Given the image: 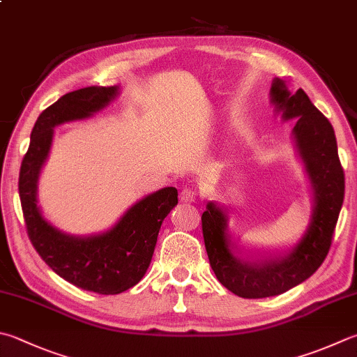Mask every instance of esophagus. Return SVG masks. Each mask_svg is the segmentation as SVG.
Here are the masks:
<instances>
[{"mask_svg":"<svg viewBox=\"0 0 357 357\" xmlns=\"http://www.w3.org/2000/svg\"><path fill=\"white\" fill-rule=\"evenodd\" d=\"M180 200L181 202H186V204L196 202L197 200V192L194 191V190H188V188H185V190L180 192Z\"/></svg>","mask_w":357,"mask_h":357,"instance_id":"obj_1","label":"esophagus"}]
</instances>
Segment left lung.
I'll list each match as a JSON object with an SVG mask.
<instances>
[{"mask_svg": "<svg viewBox=\"0 0 357 357\" xmlns=\"http://www.w3.org/2000/svg\"><path fill=\"white\" fill-rule=\"evenodd\" d=\"M271 102L283 121L297 119L292 138L311 183L312 216L303 236L289 250L248 261L233 250L224 206L208 202L202 230L210 266L222 286L242 298L273 297L311 277L326 258L344 204L345 176L331 123L303 90L291 93L281 79H273Z\"/></svg>", "mask_w": 357, "mask_h": 357, "instance_id": "1", "label": "left lung"}]
</instances>
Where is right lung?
<instances>
[{
    "label": "right lung",
    "instance_id": "1",
    "mask_svg": "<svg viewBox=\"0 0 357 357\" xmlns=\"http://www.w3.org/2000/svg\"><path fill=\"white\" fill-rule=\"evenodd\" d=\"M119 95V86H86L66 93L40 113L18 178L29 239L59 277L84 291L115 295L139 283L151 264L160 227L178 204L167 186L139 199L107 231L76 236L54 227L38 206V177L48 160L54 127L91 118Z\"/></svg>",
    "mask_w": 357,
    "mask_h": 357
}]
</instances>
